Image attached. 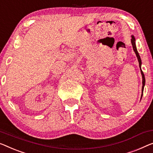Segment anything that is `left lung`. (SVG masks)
Here are the masks:
<instances>
[{
  "label": "left lung",
  "mask_w": 153,
  "mask_h": 153,
  "mask_svg": "<svg viewBox=\"0 0 153 153\" xmlns=\"http://www.w3.org/2000/svg\"><path fill=\"white\" fill-rule=\"evenodd\" d=\"M132 37V39H131V43H132V45H133V50L134 51H135V53H136V56H137V60H138V62H139V65H140V69H141V74L142 75V95H143V87H144V85H145V77H144V74H143V71H142V69H141V65H142V60H141V58H140V55H139V53L137 51V48H136V45H135V38L133 36H131ZM142 97H141V99H142Z\"/></svg>",
  "instance_id": "1"
}]
</instances>
